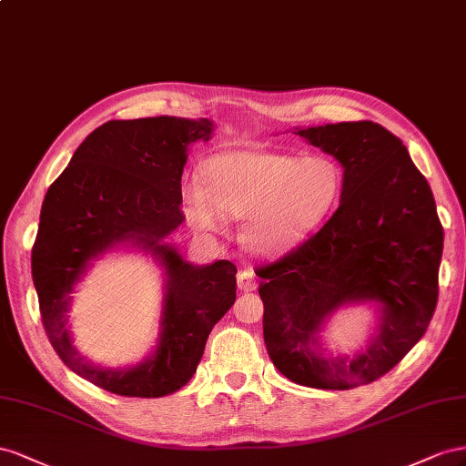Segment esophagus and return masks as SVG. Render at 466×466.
<instances>
[{
	"label": "esophagus",
	"mask_w": 466,
	"mask_h": 466,
	"mask_svg": "<svg viewBox=\"0 0 466 466\" xmlns=\"http://www.w3.org/2000/svg\"><path fill=\"white\" fill-rule=\"evenodd\" d=\"M238 289L240 290H254L256 289V277L251 271L238 273Z\"/></svg>",
	"instance_id": "obj_1"
}]
</instances>
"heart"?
<instances>
[{
    "label": "heart",
    "mask_w": 466,
    "mask_h": 466,
    "mask_svg": "<svg viewBox=\"0 0 466 466\" xmlns=\"http://www.w3.org/2000/svg\"><path fill=\"white\" fill-rule=\"evenodd\" d=\"M203 185L183 183L181 207L198 232L222 234L226 217L244 218L242 242L258 256L299 244L338 203L341 171L326 156L234 150L210 156Z\"/></svg>",
    "instance_id": "obj_1"
}]
</instances>
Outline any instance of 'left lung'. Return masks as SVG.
<instances>
[{"label":"left lung","instance_id":"1","mask_svg":"<svg viewBox=\"0 0 466 466\" xmlns=\"http://www.w3.org/2000/svg\"><path fill=\"white\" fill-rule=\"evenodd\" d=\"M343 167L338 210L273 263L261 265L263 339L279 373L302 387L348 390L402 361L437 307L443 228L430 183L400 138L373 121L297 128ZM375 301L380 324L363 352L329 358L319 331L348 303Z\"/></svg>","mask_w":466,"mask_h":466}]
</instances>
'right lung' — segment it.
Here are the masks:
<instances>
[{
  "label": "right lung",
  "mask_w": 466,
  "mask_h": 466,
  "mask_svg": "<svg viewBox=\"0 0 466 466\" xmlns=\"http://www.w3.org/2000/svg\"><path fill=\"white\" fill-rule=\"evenodd\" d=\"M208 118L148 116L109 121L79 144L50 185L31 254L46 336L64 365L96 387L159 398L191 380L205 343L236 300V265H193L167 242L181 222V174L189 146L210 140ZM138 247L165 269L157 350L144 362L109 370L76 351L67 324L73 287L90 261L115 247Z\"/></svg>",
  "instance_id": "right-lung-1"
}]
</instances>
